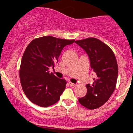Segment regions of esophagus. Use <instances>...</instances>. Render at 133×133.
Instances as JSON below:
<instances>
[{
    "instance_id": "esophagus-1",
    "label": "esophagus",
    "mask_w": 133,
    "mask_h": 133,
    "mask_svg": "<svg viewBox=\"0 0 133 133\" xmlns=\"http://www.w3.org/2000/svg\"><path fill=\"white\" fill-rule=\"evenodd\" d=\"M69 85H70V86H75V85H76V84H73V83H72V82H69Z\"/></svg>"
}]
</instances>
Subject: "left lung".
I'll use <instances>...</instances> for the list:
<instances>
[{"mask_svg": "<svg viewBox=\"0 0 133 133\" xmlns=\"http://www.w3.org/2000/svg\"><path fill=\"white\" fill-rule=\"evenodd\" d=\"M75 43L86 52L96 74L93 83L86 85V95L78 101L89 109L98 108L108 101L116 88L118 73L116 57L111 48L97 38H88Z\"/></svg>", "mask_w": 133, "mask_h": 133, "instance_id": "1", "label": "left lung"}]
</instances>
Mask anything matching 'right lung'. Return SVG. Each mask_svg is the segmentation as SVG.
I'll list each match as a JSON object with an SVG mask.
<instances>
[{"instance_id": "obj_1", "label": "right lung", "mask_w": 133, "mask_h": 133, "mask_svg": "<svg viewBox=\"0 0 133 133\" xmlns=\"http://www.w3.org/2000/svg\"><path fill=\"white\" fill-rule=\"evenodd\" d=\"M74 42L46 36L33 40L28 45L21 60L20 80L25 95L33 104L47 108L59 100L66 81L49 69L58 62L63 48Z\"/></svg>"}]
</instances>
